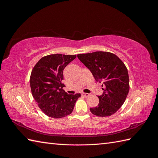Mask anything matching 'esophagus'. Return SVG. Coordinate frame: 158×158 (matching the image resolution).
<instances>
[{"instance_id":"34e87169","label":"esophagus","mask_w":158,"mask_h":158,"mask_svg":"<svg viewBox=\"0 0 158 158\" xmlns=\"http://www.w3.org/2000/svg\"><path fill=\"white\" fill-rule=\"evenodd\" d=\"M82 95H83V96H84L85 98H87V97L89 96V94H88V93H82Z\"/></svg>"}]
</instances>
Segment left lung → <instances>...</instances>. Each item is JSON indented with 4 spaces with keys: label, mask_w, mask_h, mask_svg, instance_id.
I'll use <instances>...</instances> for the list:
<instances>
[{
    "label": "left lung",
    "mask_w": 158,
    "mask_h": 158,
    "mask_svg": "<svg viewBox=\"0 0 158 158\" xmlns=\"http://www.w3.org/2000/svg\"><path fill=\"white\" fill-rule=\"evenodd\" d=\"M77 56L95 80L103 82V93L98 96V106L89 109L91 113L98 117L112 115L125 102L130 88L126 66L116 55L106 51L79 54Z\"/></svg>",
    "instance_id": "8db88e82"
}]
</instances>
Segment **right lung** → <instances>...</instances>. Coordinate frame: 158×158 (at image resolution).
Returning <instances> with one entry per match:
<instances>
[{"mask_svg":"<svg viewBox=\"0 0 158 158\" xmlns=\"http://www.w3.org/2000/svg\"><path fill=\"white\" fill-rule=\"evenodd\" d=\"M76 55L54 54L45 56L32 69L30 84L31 94L46 115L59 118L73 112L80 94L69 95L63 89V70Z\"/></svg>","mask_w":158,"mask_h":158,"instance_id":"1","label":"right lung"}]
</instances>
